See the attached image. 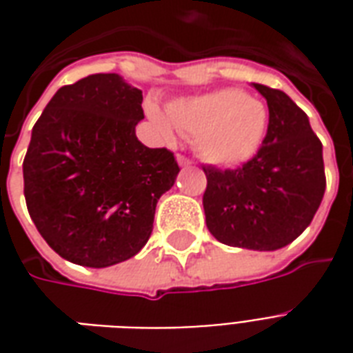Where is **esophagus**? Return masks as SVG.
Masks as SVG:
<instances>
[{"mask_svg": "<svg viewBox=\"0 0 353 353\" xmlns=\"http://www.w3.org/2000/svg\"><path fill=\"white\" fill-rule=\"evenodd\" d=\"M177 164H179V166H191L192 161H189L183 154H177Z\"/></svg>", "mask_w": 353, "mask_h": 353, "instance_id": "obj_1", "label": "esophagus"}]
</instances>
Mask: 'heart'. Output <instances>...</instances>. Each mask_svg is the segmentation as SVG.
<instances>
[{"instance_id": "obj_1", "label": "heart", "mask_w": 353, "mask_h": 353, "mask_svg": "<svg viewBox=\"0 0 353 353\" xmlns=\"http://www.w3.org/2000/svg\"><path fill=\"white\" fill-rule=\"evenodd\" d=\"M147 113L164 138H172V127L157 105ZM168 119L179 134L196 138V151L210 164L238 166L250 161L265 138L268 111L265 103L240 88L181 98L168 105Z\"/></svg>"}]
</instances>
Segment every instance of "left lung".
<instances>
[{"mask_svg": "<svg viewBox=\"0 0 353 353\" xmlns=\"http://www.w3.org/2000/svg\"><path fill=\"white\" fill-rule=\"evenodd\" d=\"M268 105L257 154L234 170L202 166L208 230L221 244L274 252L303 234L325 192L321 141L288 94L253 83Z\"/></svg>", "mask_w": 353, "mask_h": 353, "instance_id": "8db88e82", "label": "left lung"}]
</instances>
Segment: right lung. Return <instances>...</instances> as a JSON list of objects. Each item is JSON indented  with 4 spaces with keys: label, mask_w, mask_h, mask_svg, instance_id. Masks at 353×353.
Wrapping results in <instances>:
<instances>
[{
    "label": "right lung",
    "mask_w": 353,
    "mask_h": 353,
    "mask_svg": "<svg viewBox=\"0 0 353 353\" xmlns=\"http://www.w3.org/2000/svg\"><path fill=\"white\" fill-rule=\"evenodd\" d=\"M141 101L121 75L94 73L60 88L34 124L22 164L28 212L70 263L103 268L134 257L176 181L174 153L136 138Z\"/></svg>",
    "instance_id": "add662e5"
}]
</instances>
